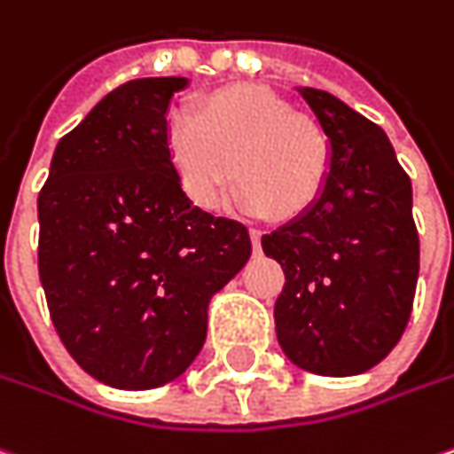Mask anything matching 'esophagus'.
<instances>
[{
    "label": "esophagus",
    "mask_w": 454,
    "mask_h": 454,
    "mask_svg": "<svg viewBox=\"0 0 454 454\" xmlns=\"http://www.w3.org/2000/svg\"><path fill=\"white\" fill-rule=\"evenodd\" d=\"M251 244H254L256 251L262 248V231H259V228H251Z\"/></svg>",
    "instance_id": "34e87169"
}]
</instances>
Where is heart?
Instances as JSON below:
<instances>
[{"label":"heart","instance_id":"heart-1","mask_svg":"<svg viewBox=\"0 0 454 454\" xmlns=\"http://www.w3.org/2000/svg\"><path fill=\"white\" fill-rule=\"evenodd\" d=\"M165 142L185 195L206 210L223 203L233 172L241 180L236 203L244 210L294 218L315 206L330 175L323 127L262 86L215 90L198 111L175 106Z\"/></svg>","mask_w":454,"mask_h":454}]
</instances>
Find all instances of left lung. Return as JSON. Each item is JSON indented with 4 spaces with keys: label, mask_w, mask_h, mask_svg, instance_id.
Segmentation results:
<instances>
[{
    "label": "left lung",
    "mask_w": 454,
    "mask_h": 454,
    "mask_svg": "<svg viewBox=\"0 0 454 454\" xmlns=\"http://www.w3.org/2000/svg\"><path fill=\"white\" fill-rule=\"evenodd\" d=\"M330 139L315 206L262 239L285 269L277 338L309 373L356 376L404 335L419 274L411 183L384 129L317 89H300Z\"/></svg>",
    "instance_id": "left-lung-1"
}]
</instances>
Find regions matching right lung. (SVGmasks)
Segmentation results:
<instances>
[{
    "instance_id": "right-lung-1",
    "label": "right lung",
    "mask_w": 454,
    "mask_h": 454,
    "mask_svg": "<svg viewBox=\"0 0 454 454\" xmlns=\"http://www.w3.org/2000/svg\"><path fill=\"white\" fill-rule=\"evenodd\" d=\"M185 78L104 96L52 154L37 269L73 361L114 388L177 379L206 343L207 302L251 256L248 228L190 203L165 142Z\"/></svg>"
}]
</instances>
